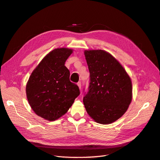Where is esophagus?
I'll use <instances>...</instances> for the list:
<instances>
[{"label": "esophagus", "mask_w": 160, "mask_h": 160, "mask_svg": "<svg viewBox=\"0 0 160 160\" xmlns=\"http://www.w3.org/2000/svg\"><path fill=\"white\" fill-rule=\"evenodd\" d=\"M78 87H79V89L81 90V82L80 81H79V82H78Z\"/></svg>", "instance_id": "34e87169"}]
</instances>
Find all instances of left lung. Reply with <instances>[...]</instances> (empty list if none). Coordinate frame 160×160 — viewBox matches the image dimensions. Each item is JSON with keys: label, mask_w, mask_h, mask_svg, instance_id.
Masks as SVG:
<instances>
[{"label": "left lung", "mask_w": 160, "mask_h": 160, "mask_svg": "<svg viewBox=\"0 0 160 160\" xmlns=\"http://www.w3.org/2000/svg\"><path fill=\"white\" fill-rule=\"evenodd\" d=\"M90 73L83 103L96 122L110 124L120 118L132 100V83L128 74L110 54L102 50H85Z\"/></svg>", "instance_id": "left-lung-1"}]
</instances>
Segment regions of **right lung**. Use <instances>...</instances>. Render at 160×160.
Instances as JSON below:
<instances>
[{"instance_id":"obj_1","label":"right lung","mask_w":160,"mask_h":160,"mask_svg":"<svg viewBox=\"0 0 160 160\" xmlns=\"http://www.w3.org/2000/svg\"><path fill=\"white\" fill-rule=\"evenodd\" d=\"M72 49L51 51L32 72L26 85L29 104L38 116L54 121L64 115L80 94L79 87L69 81L65 62Z\"/></svg>"}]
</instances>
